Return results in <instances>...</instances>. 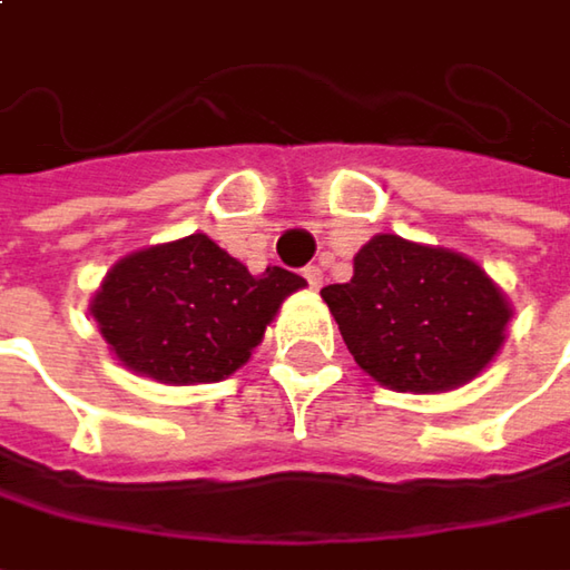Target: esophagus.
<instances>
[{"label":"esophagus","mask_w":570,"mask_h":570,"mask_svg":"<svg viewBox=\"0 0 570 570\" xmlns=\"http://www.w3.org/2000/svg\"><path fill=\"white\" fill-rule=\"evenodd\" d=\"M304 278H307L311 288H321V285H324V269H321V266H307V269H304Z\"/></svg>","instance_id":"1"}]
</instances>
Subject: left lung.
Wrapping results in <instances>:
<instances>
[{
  "label": "left lung",
  "instance_id": "8db88e82",
  "mask_svg": "<svg viewBox=\"0 0 570 570\" xmlns=\"http://www.w3.org/2000/svg\"><path fill=\"white\" fill-rule=\"evenodd\" d=\"M358 368L391 391L440 394L498 356L513 307L474 259L379 234L353 278L321 292Z\"/></svg>",
  "mask_w": 570,
  "mask_h": 570
}]
</instances>
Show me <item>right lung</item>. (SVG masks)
Listing matches in <instances>:
<instances>
[{
	"instance_id": "1",
	"label": "right lung",
	"mask_w": 570,
	"mask_h": 570,
	"mask_svg": "<svg viewBox=\"0 0 570 570\" xmlns=\"http://www.w3.org/2000/svg\"><path fill=\"white\" fill-rule=\"evenodd\" d=\"M304 288L295 272L243 266L212 237L191 234L118 259L89 304L108 350L130 372L163 384L234 375L278 314Z\"/></svg>"
}]
</instances>
